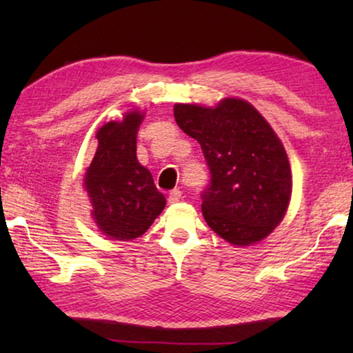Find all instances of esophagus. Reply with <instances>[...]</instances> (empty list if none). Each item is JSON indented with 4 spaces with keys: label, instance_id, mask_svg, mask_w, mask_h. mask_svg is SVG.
<instances>
[{
    "label": "esophagus",
    "instance_id": "esophagus-1",
    "mask_svg": "<svg viewBox=\"0 0 353 353\" xmlns=\"http://www.w3.org/2000/svg\"><path fill=\"white\" fill-rule=\"evenodd\" d=\"M182 199V191L181 190H172V191H170V194H168V202L170 204H176V202H179Z\"/></svg>",
    "mask_w": 353,
    "mask_h": 353
}]
</instances>
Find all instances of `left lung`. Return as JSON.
Returning <instances> with one entry per match:
<instances>
[{
  "label": "left lung",
  "instance_id": "left-lung-1",
  "mask_svg": "<svg viewBox=\"0 0 353 353\" xmlns=\"http://www.w3.org/2000/svg\"><path fill=\"white\" fill-rule=\"evenodd\" d=\"M174 118L198 140L210 170L201 194L208 227L234 246L266 238L282 223L292 190L288 155L270 123L238 98L176 104Z\"/></svg>",
  "mask_w": 353,
  "mask_h": 353
}]
</instances>
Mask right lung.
Segmentation results:
<instances>
[{
  "instance_id": "right-lung-1",
  "label": "right lung",
  "mask_w": 353,
  "mask_h": 353,
  "mask_svg": "<svg viewBox=\"0 0 353 353\" xmlns=\"http://www.w3.org/2000/svg\"><path fill=\"white\" fill-rule=\"evenodd\" d=\"M145 113L130 110L123 121L105 123L97 132L98 148L83 177L92 216L110 240L141 236L166 205L152 174L137 159V132Z\"/></svg>"
}]
</instances>
